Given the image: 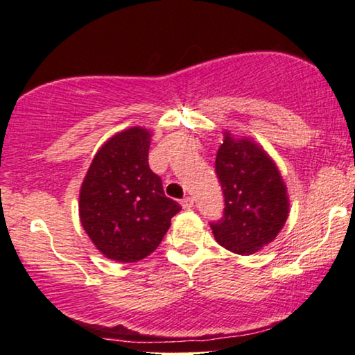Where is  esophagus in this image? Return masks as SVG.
Returning a JSON list of instances; mask_svg holds the SVG:
<instances>
[{
    "label": "esophagus",
    "instance_id": "obj_1",
    "mask_svg": "<svg viewBox=\"0 0 355 355\" xmlns=\"http://www.w3.org/2000/svg\"><path fill=\"white\" fill-rule=\"evenodd\" d=\"M194 206V199L191 196H187L182 199V207L183 209H191Z\"/></svg>",
    "mask_w": 355,
    "mask_h": 355
}]
</instances>
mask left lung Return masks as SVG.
Listing matches in <instances>:
<instances>
[{
	"label": "left lung",
	"mask_w": 355,
	"mask_h": 355,
	"mask_svg": "<svg viewBox=\"0 0 355 355\" xmlns=\"http://www.w3.org/2000/svg\"><path fill=\"white\" fill-rule=\"evenodd\" d=\"M223 216L211 222L217 243L241 256L272 243L288 218L286 188L278 168L257 144L225 135L216 157Z\"/></svg>",
	"instance_id": "obj_1"
}]
</instances>
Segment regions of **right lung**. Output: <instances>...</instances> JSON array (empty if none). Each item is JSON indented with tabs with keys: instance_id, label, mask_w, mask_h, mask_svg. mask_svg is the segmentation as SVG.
I'll list each match as a JSON object with an SVG mask.
<instances>
[{
	"instance_id": "add662e5",
	"label": "right lung",
	"mask_w": 355,
	"mask_h": 355,
	"mask_svg": "<svg viewBox=\"0 0 355 355\" xmlns=\"http://www.w3.org/2000/svg\"><path fill=\"white\" fill-rule=\"evenodd\" d=\"M149 135L135 127L104 143L80 189V220L104 256L137 262L149 256L182 211L164 194L148 162Z\"/></svg>"
}]
</instances>
